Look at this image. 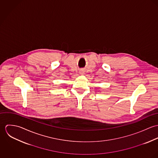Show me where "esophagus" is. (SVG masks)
I'll return each instance as SVG.
<instances>
[{
	"label": "esophagus",
	"instance_id": "34e87169",
	"mask_svg": "<svg viewBox=\"0 0 158 158\" xmlns=\"http://www.w3.org/2000/svg\"><path fill=\"white\" fill-rule=\"evenodd\" d=\"M80 73H84V70H81L80 71Z\"/></svg>",
	"mask_w": 158,
	"mask_h": 158
}]
</instances>
